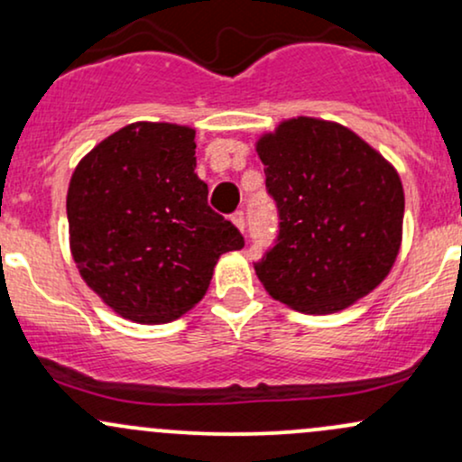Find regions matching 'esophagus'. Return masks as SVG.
<instances>
[{
  "label": "esophagus",
  "instance_id": "esophagus-1",
  "mask_svg": "<svg viewBox=\"0 0 462 462\" xmlns=\"http://www.w3.org/2000/svg\"><path fill=\"white\" fill-rule=\"evenodd\" d=\"M232 224H235L238 230H245V213H243V210H236L235 215H232Z\"/></svg>",
  "mask_w": 462,
  "mask_h": 462
}]
</instances>
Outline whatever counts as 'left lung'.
<instances>
[{"label":"left lung","mask_w":462,"mask_h":462,"mask_svg":"<svg viewBox=\"0 0 462 462\" xmlns=\"http://www.w3.org/2000/svg\"><path fill=\"white\" fill-rule=\"evenodd\" d=\"M278 238L254 263L273 300L310 315L347 309L393 267L404 189L374 147L332 121L298 116L256 143Z\"/></svg>","instance_id":"1"}]
</instances>
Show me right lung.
Here are the masks:
<instances>
[{
  "label": "right lung",
  "mask_w": 462,
  "mask_h": 462,
  "mask_svg": "<svg viewBox=\"0 0 462 462\" xmlns=\"http://www.w3.org/2000/svg\"><path fill=\"white\" fill-rule=\"evenodd\" d=\"M79 275L121 317L167 323L208 291L221 254L245 245L208 206L195 130L139 121L79 161L67 193Z\"/></svg>",
  "instance_id": "add662e5"
}]
</instances>
